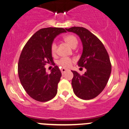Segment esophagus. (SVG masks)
<instances>
[{
    "instance_id": "34e87169",
    "label": "esophagus",
    "mask_w": 129,
    "mask_h": 129,
    "mask_svg": "<svg viewBox=\"0 0 129 129\" xmlns=\"http://www.w3.org/2000/svg\"><path fill=\"white\" fill-rule=\"evenodd\" d=\"M67 71V69H61V72H62V75H63V74H64L65 73H66Z\"/></svg>"
}]
</instances>
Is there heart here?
I'll use <instances>...</instances> for the list:
<instances>
[{
	"instance_id": "heart-1",
	"label": "heart",
	"mask_w": 129,
	"mask_h": 129,
	"mask_svg": "<svg viewBox=\"0 0 129 129\" xmlns=\"http://www.w3.org/2000/svg\"><path fill=\"white\" fill-rule=\"evenodd\" d=\"M64 40L73 48H75L78 44V41L77 38L75 36L72 35H67L63 38ZM51 52L53 55L56 54L57 52V44L55 42L53 41L51 44ZM74 62V59L70 57H62L59 60H57V63L63 69L69 68L72 66L73 62Z\"/></svg>"
}]
</instances>
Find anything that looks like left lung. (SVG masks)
Segmentation results:
<instances>
[{"label":"left lung","instance_id":"obj_1","mask_svg":"<svg viewBox=\"0 0 129 129\" xmlns=\"http://www.w3.org/2000/svg\"><path fill=\"white\" fill-rule=\"evenodd\" d=\"M78 35L83 44V52L78 66L86 69L83 75L72 70L73 90L77 97L88 100L100 94L106 86L111 72L109 54L98 38L88 29L74 26L67 29Z\"/></svg>","mask_w":129,"mask_h":129}]
</instances>
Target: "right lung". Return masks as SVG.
Listing matches in <instances>:
<instances>
[{
  "label": "right lung",
  "instance_id": "1",
  "mask_svg": "<svg viewBox=\"0 0 129 129\" xmlns=\"http://www.w3.org/2000/svg\"><path fill=\"white\" fill-rule=\"evenodd\" d=\"M63 32L66 31L62 28H42L30 38L20 54L18 64L20 82L27 94L36 101L46 102L56 95L62 74L57 66L51 74H47L45 66L54 63L51 44L57 35Z\"/></svg>",
  "mask_w": 129,
  "mask_h": 129
}]
</instances>
